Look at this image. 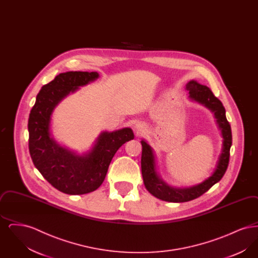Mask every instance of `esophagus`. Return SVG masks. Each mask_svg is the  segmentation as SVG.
<instances>
[{"instance_id": "esophagus-1", "label": "esophagus", "mask_w": 258, "mask_h": 258, "mask_svg": "<svg viewBox=\"0 0 258 258\" xmlns=\"http://www.w3.org/2000/svg\"><path fill=\"white\" fill-rule=\"evenodd\" d=\"M135 128L137 134H142V133H144V130H145L144 126L141 125V124H136L135 126Z\"/></svg>"}]
</instances>
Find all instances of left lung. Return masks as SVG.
Segmentation results:
<instances>
[{
  "instance_id": "left-lung-1",
  "label": "left lung",
  "mask_w": 258,
  "mask_h": 258,
  "mask_svg": "<svg viewBox=\"0 0 258 258\" xmlns=\"http://www.w3.org/2000/svg\"><path fill=\"white\" fill-rule=\"evenodd\" d=\"M185 90L188 91V98L192 101H197L211 111L216 122L221 130L222 136L221 153L217 161L216 168L213 174L200 184L188 187H175L166 184L157 171L156 155L154 150L142 139V156H141V171L143 182L148 191L154 197L168 202H186L194 200L205 194L209 188L221 181L222 176L227 169L230 147L232 145L231 127L225 116V108L221 100L214 96L208 87L199 84L196 80H190L186 85Z\"/></svg>"
}]
</instances>
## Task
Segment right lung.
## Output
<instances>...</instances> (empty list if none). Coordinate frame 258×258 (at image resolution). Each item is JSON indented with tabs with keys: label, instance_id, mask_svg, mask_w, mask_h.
<instances>
[{
	"label": "right lung",
	"instance_id": "obj_1",
	"mask_svg": "<svg viewBox=\"0 0 258 258\" xmlns=\"http://www.w3.org/2000/svg\"><path fill=\"white\" fill-rule=\"evenodd\" d=\"M98 77L96 72H68L57 75L41 88L29 116V150L33 162L47 182L67 195H85L98 188L118 149L135 138L130 127L102 132L91 150L79 155L61 146L51 135V116L56 106L79 87Z\"/></svg>",
	"mask_w": 258,
	"mask_h": 258
}]
</instances>
